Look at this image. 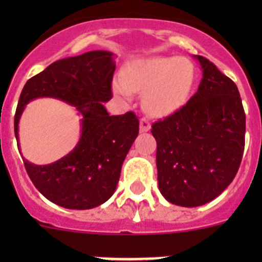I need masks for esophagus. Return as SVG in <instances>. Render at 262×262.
<instances>
[{
  "instance_id": "1",
  "label": "esophagus",
  "mask_w": 262,
  "mask_h": 262,
  "mask_svg": "<svg viewBox=\"0 0 262 262\" xmlns=\"http://www.w3.org/2000/svg\"><path fill=\"white\" fill-rule=\"evenodd\" d=\"M149 129H151V123H149L145 118H142V119H140V131H142V133H147Z\"/></svg>"
}]
</instances>
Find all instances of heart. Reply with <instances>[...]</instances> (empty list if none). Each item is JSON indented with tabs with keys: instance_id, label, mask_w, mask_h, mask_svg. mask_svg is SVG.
Instances as JSON below:
<instances>
[{
	"instance_id": "b5f03b06",
	"label": "heart",
	"mask_w": 262,
	"mask_h": 262,
	"mask_svg": "<svg viewBox=\"0 0 262 262\" xmlns=\"http://www.w3.org/2000/svg\"><path fill=\"white\" fill-rule=\"evenodd\" d=\"M195 80V67L186 57L152 56L128 62L123 78H115L113 89L123 99L131 98L133 92L144 93L145 110L166 117L189 101Z\"/></svg>"
}]
</instances>
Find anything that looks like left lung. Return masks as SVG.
Instances as JSON below:
<instances>
[{
	"label": "left lung",
	"instance_id": "1",
	"mask_svg": "<svg viewBox=\"0 0 262 262\" xmlns=\"http://www.w3.org/2000/svg\"><path fill=\"white\" fill-rule=\"evenodd\" d=\"M203 77L196 93L152 124L160 193L182 207L202 206L232 182L245 144V113L236 84L195 56Z\"/></svg>",
	"mask_w": 262,
	"mask_h": 262
}]
</instances>
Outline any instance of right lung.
<instances>
[{"instance_id": "obj_1", "label": "right lung", "mask_w": 262, "mask_h": 262, "mask_svg": "<svg viewBox=\"0 0 262 262\" xmlns=\"http://www.w3.org/2000/svg\"><path fill=\"white\" fill-rule=\"evenodd\" d=\"M114 71L113 53L92 51L52 62L30 78L20 93L14 117L17 142L20 115L32 99H61L81 115V138L67 156L48 165H35L23 159L36 189L66 209H93L114 194L122 164L139 134V119L133 111L108 115L103 106L113 97Z\"/></svg>"}]
</instances>
